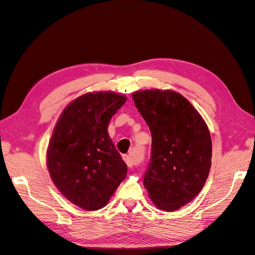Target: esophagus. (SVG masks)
<instances>
[{"label":"esophagus","instance_id":"1","mask_svg":"<svg viewBox=\"0 0 255 255\" xmlns=\"http://www.w3.org/2000/svg\"><path fill=\"white\" fill-rule=\"evenodd\" d=\"M123 159H124V161L127 164L128 167L136 166L137 164L139 163V161H141L137 157H132V155H124V157H123Z\"/></svg>","mask_w":255,"mask_h":255}]
</instances>
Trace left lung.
I'll use <instances>...</instances> for the list:
<instances>
[{"mask_svg":"<svg viewBox=\"0 0 255 255\" xmlns=\"http://www.w3.org/2000/svg\"><path fill=\"white\" fill-rule=\"evenodd\" d=\"M152 141L143 183L160 210L176 211L199 194L211 168L212 141L200 114L174 91L132 94Z\"/></svg>","mask_w":255,"mask_h":255,"instance_id":"1","label":"left lung"}]
</instances>
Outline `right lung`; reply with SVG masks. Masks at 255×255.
<instances>
[{"label": "right lung", "mask_w": 255, "mask_h": 255, "mask_svg": "<svg viewBox=\"0 0 255 255\" xmlns=\"http://www.w3.org/2000/svg\"><path fill=\"white\" fill-rule=\"evenodd\" d=\"M126 103L113 92L88 93L62 112L47 150V167L61 194L87 211L104 208L126 178L127 165L108 133Z\"/></svg>", "instance_id": "add662e5"}]
</instances>
